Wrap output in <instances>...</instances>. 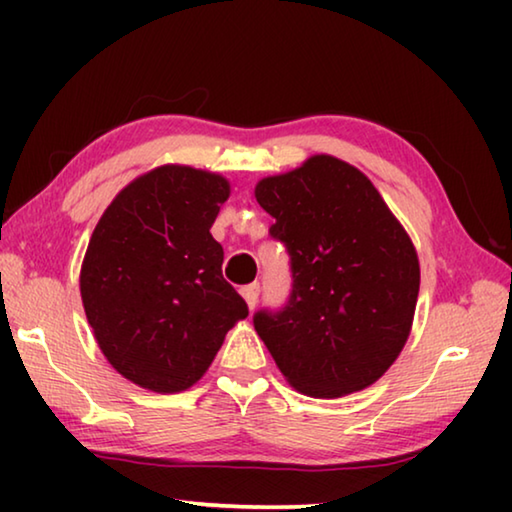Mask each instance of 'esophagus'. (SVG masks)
I'll list each match as a JSON object with an SVG mask.
<instances>
[{
  "mask_svg": "<svg viewBox=\"0 0 512 512\" xmlns=\"http://www.w3.org/2000/svg\"><path fill=\"white\" fill-rule=\"evenodd\" d=\"M241 296H244L246 305L253 309L257 305V298H259V284L253 282V284H246L244 289H241Z\"/></svg>",
  "mask_w": 512,
  "mask_h": 512,
  "instance_id": "obj_1",
  "label": "esophagus"
}]
</instances>
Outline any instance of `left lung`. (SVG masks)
<instances>
[{"instance_id":"obj_1","label":"left lung","mask_w":512,"mask_h":512,"mask_svg":"<svg viewBox=\"0 0 512 512\" xmlns=\"http://www.w3.org/2000/svg\"><path fill=\"white\" fill-rule=\"evenodd\" d=\"M255 198L291 255L287 307L253 318L284 379L320 400L375 384L400 357L418 302L404 225L366 173L325 153L262 178Z\"/></svg>"}]
</instances>
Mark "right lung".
I'll return each mask as SVG.
<instances>
[{"label": "right lung", "mask_w": 512, "mask_h": 512, "mask_svg": "<svg viewBox=\"0 0 512 512\" xmlns=\"http://www.w3.org/2000/svg\"><path fill=\"white\" fill-rule=\"evenodd\" d=\"M228 196L221 173L162 164L121 189L92 232L85 316L110 366L146 391L194 386L248 316L210 232Z\"/></svg>", "instance_id": "add662e5"}]
</instances>
